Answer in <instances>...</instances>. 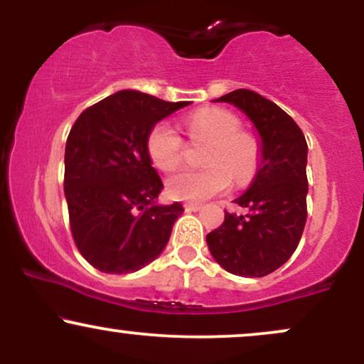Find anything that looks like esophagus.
I'll return each instance as SVG.
<instances>
[{"label": "esophagus", "instance_id": "obj_1", "mask_svg": "<svg viewBox=\"0 0 364 364\" xmlns=\"http://www.w3.org/2000/svg\"><path fill=\"white\" fill-rule=\"evenodd\" d=\"M200 208H202V205H200V203H193V202L185 203V210L186 212H198Z\"/></svg>", "mask_w": 364, "mask_h": 364}]
</instances>
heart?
<instances>
[{
	"label": "heart",
	"mask_w": 364,
	"mask_h": 364,
	"mask_svg": "<svg viewBox=\"0 0 364 364\" xmlns=\"http://www.w3.org/2000/svg\"><path fill=\"white\" fill-rule=\"evenodd\" d=\"M185 127L191 140L210 141L203 156L208 168L173 174L166 185L171 198L202 202L228 190L231 179L240 186L252 181L260 164V144L240 132L237 116L220 107H202L188 116ZM147 152L156 168L173 171L183 161V140L169 123L161 121L149 132Z\"/></svg>",
	"instance_id": "1"
}]
</instances>
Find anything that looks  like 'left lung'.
Returning <instances> with one entry per match:
<instances>
[{"mask_svg":"<svg viewBox=\"0 0 364 364\" xmlns=\"http://www.w3.org/2000/svg\"><path fill=\"white\" fill-rule=\"evenodd\" d=\"M215 102L232 104L252 121L262 156L252 185L235 200L248 214L225 212L223 225L207 235V245L228 272L263 277L289 260L301 240L308 145L294 119L257 92L237 89Z\"/></svg>","mask_w":364,"mask_h":364,"instance_id":"obj_1","label":"left lung"}]
</instances>
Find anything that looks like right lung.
I'll return each instance as SVG.
<instances>
[{
	"label": "right lung",
	"mask_w": 364,
	"mask_h": 364,
	"mask_svg": "<svg viewBox=\"0 0 364 364\" xmlns=\"http://www.w3.org/2000/svg\"><path fill=\"white\" fill-rule=\"evenodd\" d=\"M190 102L119 90L85 109L65 149V196L82 257L104 274H129L164 252L179 202L157 203L161 178L147 136L154 124Z\"/></svg>",
	"instance_id": "add662e5"
}]
</instances>
